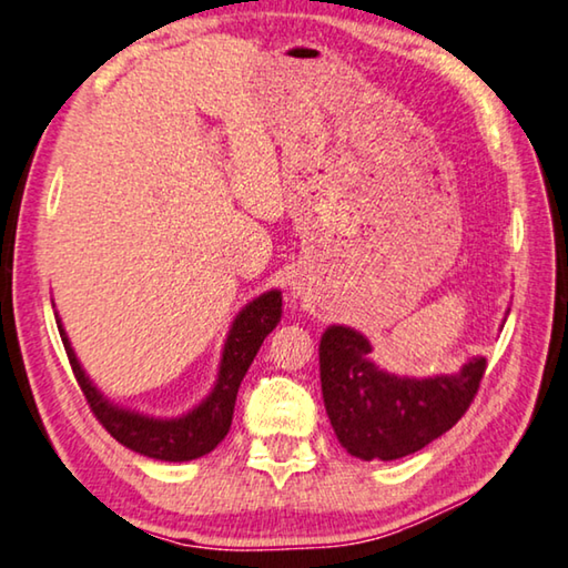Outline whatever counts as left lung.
I'll return each instance as SVG.
<instances>
[{
    "instance_id": "left-lung-1",
    "label": "left lung",
    "mask_w": 568,
    "mask_h": 568,
    "mask_svg": "<svg viewBox=\"0 0 568 568\" xmlns=\"http://www.w3.org/2000/svg\"><path fill=\"white\" fill-rule=\"evenodd\" d=\"M318 351L331 427L362 460H397L453 429L470 409L488 366L478 356L449 376H394L368 362V341L346 326L326 328Z\"/></svg>"
}]
</instances>
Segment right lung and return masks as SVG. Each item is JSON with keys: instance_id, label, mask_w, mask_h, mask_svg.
Segmentation results:
<instances>
[{"instance_id": "1", "label": "right lung", "mask_w": 568, "mask_h": 568, "mask_svg": "<svg viewBox=\"0 0 568 568\" xmlns=\"http://www.w3.org/2000/svg\"><path fill=\"white\" fill-rule=\"evenodd\" d=\"M281 293L270 291L242 308L235 323H232L227 344H224L220 376L212 394L200 404V407L179 419H154L143 417V414L136 412L113 407V404L103 399V394L90 384L85 372L78 364L73 348H70L65 331H62V326L58 328L80 392H83V397L90 412L95 414V419L111 432V437L133 449V453L154 457V460L184 463L212 453L230 432L240 382L245 379L252 358L257 356L267 333L277 326V321H281Z\"/></svg>"}]
</instances>
